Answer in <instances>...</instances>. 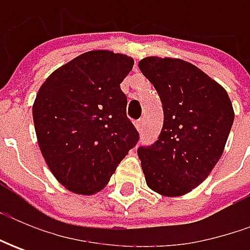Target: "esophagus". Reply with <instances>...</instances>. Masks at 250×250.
Masks as SVG:
<instances>
[{"label":"esophagus","instance_id":"1","mask_svg":"<svg viewBox=\"0 0 250 250\" xmlns=\"http://www.w3.org/2000/svg\"><path fill=\"white\" fill-rule=\"evenodd\" d=\"M135 126H136V129L142 130V128H143V120H138L136 122H135Z\"/></svg>","mask_w":250,"mask_h":250}]
</instances>
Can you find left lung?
Returning a JSON list of instances; mask_svg holds the SVG:
<instances>
[{"label": "left lung", "instance_id": "8db88e82", "mask_svg": "<svg viewBox=\"0 0 250 250\" xmlns=\"http://www.w3.org/2000/svg\"><path fill=\"white\" fill-rule=\"evenodd\" d=\"M139 68L164 111L159 140L138 149L146 184L163 196H182L221 157L234 122L232 104L221 84L184 60L146 57Z\"/></svg>", "mask_w": 250, "mask_h": 250}]
</instances>
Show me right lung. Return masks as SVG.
Here are the masks:
<instances>
[{
  "label": "right lung",
  "instance_id": "right-lung-1",
  "mask_svg": "<svg viewBox=\"0 0 250 250\" xmlns=\"http://www.w3.org/2000/svg\"><path fill=\"white\" fill-rule=\"evenodd\" d=\"M132 66L128 55L87 51L55 69L39 89L33 104L39 147L57 181L73 193L101 190L139 140L121 90Z\"/></svg>",
  "mask_w": 250,
  "mask_h": 250
}]
</instances>
